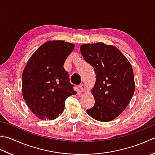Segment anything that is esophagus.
Returning a JSON list of instances; mask_svg holds the SVG:
<instances>
[{
    "mask_svg": "<svg viewBox=\"0 0 155 155\" xmlns=\"http://www.w3.org/2000/svg\"><path fill=\"white\" fill-rule=\"evenodd\" d=\"M78 87H79V89L81 90V92H83L84 90H85V86L83 84H79V86H78Z\"/></svg>",
    "mask_w": 155,
    "mask_h": 155,
    "instance_id": "esophagus-1",
    "label": "esophagus"
}]
</instances>
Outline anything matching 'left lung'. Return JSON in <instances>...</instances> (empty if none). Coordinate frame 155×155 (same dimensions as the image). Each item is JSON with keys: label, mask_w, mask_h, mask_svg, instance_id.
<instances>
[{"label": "left lung", "mask_w": 155, "mask_h": 155, "mask_svg": "<svg viewBox=\"0 0 155 155\" xmlns=\"http://www.w3.org/2000/svg\"><path fill=\"white\" fill-rule=\"evenodd\" d=\"M81 52L96 74L92 90L95 104L87 114L100 122H110L122 114L134 93L132 66L117 48L100 42L82 45Z\"/></svg>", "instance_id": "left-lung-1"}]
</instances>
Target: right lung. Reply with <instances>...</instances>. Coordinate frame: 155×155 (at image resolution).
<instances>
[{"label": "right lung", "mask_w": 155, "mask_h": 155, "mask_svg": "<svg viewBox=\"0 0 155 155\" xmlns=\"http://www.w3.org/2000/svg\"><path fill=\"white\" fill-rule=\"evenodd\" d=\"M74 48L64 41L45 42L27 63L22 74L23 97L39 119H56L62 113L66 98L77 93L64 68Z\"/></svg>", "instance_id": "1"}]
</instances>
